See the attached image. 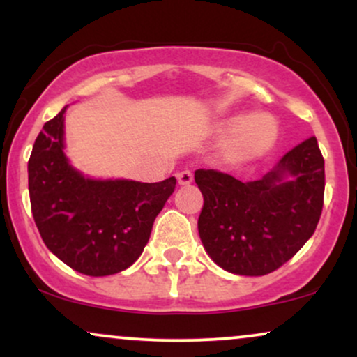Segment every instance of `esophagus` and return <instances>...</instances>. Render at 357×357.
Segmentation results:
<instances>
[{"label": "esophagus", "instance_id": "34e87169", "mask_svg": "<svg viewBox=\"0 0 357 357\" xmlns=\"http://www.w3.org/2000/svg\"><path fill=\"white\" fill-rule=\"evenodd\" d=\"M176 178H178L179 186H188V184L192 183V173H191V171H181V173L176 174Z\"/></svg>", "mask_w": 357, "mask_h": 357}]
</instances>
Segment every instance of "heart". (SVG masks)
Instances as JSON below:
<instances>
[{"label":"heart","instance_id":"1","mask_svg":"<svg viewBox=\"0 0 357 357\" xmlns=\"http://www.w3.org/2000/svg\"><path fill=\"white\" fill-rule=\"evenodd\" d=\"M220 130H227V137L220 144V155L231 166L248 165L264 158L280 137V126L270 114L235 116Z\"/></svg>","mask_w":357,"mask_h":357}]
</instances>
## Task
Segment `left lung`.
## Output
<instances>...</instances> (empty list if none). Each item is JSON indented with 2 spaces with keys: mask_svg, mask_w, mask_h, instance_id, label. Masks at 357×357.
<instances>
[{
  "mask_svg": "<svg viewBox=\"0 0 357 357\" xmlns=\"http://www.w3.org/2000/svg\"><path fill=\"white\" fill-rule=\"evenodd\" d=\"M204 204L199 238L218 267L236 275H267L312 236L324 204V159L317 139L289 151L257 181L213 169L195 171Z\"/></svg>",
  "mask_w": 357,
  "mask_h": 357,
  "instance_id": "8db88e82",
  "label": "left lung"
}]
</instances>
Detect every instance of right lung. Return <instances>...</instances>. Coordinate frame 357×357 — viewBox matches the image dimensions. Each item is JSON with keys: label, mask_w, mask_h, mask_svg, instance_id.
<instances>
[{"label": "right lung", "mask_w": 357, "mask_h": 357, "mask_svg": "<svg viewBox=\"0 0 357 357\" xmlns=\"http://www.w3.org/2000/svg\"><path fill=\"white\" fill-rule=\"evenodd\" d=\"M63 107L43 126L28 161L31 213L48 250L90 277L114 275L141 257L153 223L176 188L85 176L65 154Z\"/></svg>", "instance_id": "right-lung-1"}]
</instances>
